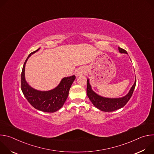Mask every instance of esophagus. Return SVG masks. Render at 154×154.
<instances>
[{"label": "esophagus", "instance_id": "obj_1", "mask_svg": "<svg viewBox=\"0 0 154 154\" xmlns=\"http://www.w3.org/2000/svg\"><path fill=\"white\" fill-rule=\"evenodd\" d=\"M82 74H83V72H82V71H79L77 72V76H79V75H81Z\"/></svg>", "mask_w": 154, "mask_h": 154}]
</instances>
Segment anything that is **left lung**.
Here are the masks:
<instances>
[{"label": "left lung", "mask_w": 154, "mask_h": 154, "mask_svg": "<svg viewBox=\"0 0 154 154\" xmlns=\"http://www.w3.org/2000/svg\"><path fill=\"white\" fill-rule=\"evenodd\" d=\"M119 51L121 53L127 54V52L125 50L118 47ZM136 85V80L135 82L131 88L129 93L124 97L121 98H116V99H110V98H105L102 96H99L95 93L91 89V85L89 83V80H87V88L86 93L88 97H89L91 102L93 104L100 110L103 112H113L122 108L130 100V97L133 94L134 89Z\"/></svg>", "instance_id": "left-lung-1"}]
</instances>
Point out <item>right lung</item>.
<instances>
[{
    "mask_svg": "<svg viewBox=\"0 0 154 154\" xmlns=\"http://www.w3.org/2000/svg\"><path fill=\"white\" fill-rule=\"evenodd\" d=\"M39 49L30 53L26 60L21 72V90L28 102L38 110L53 113L60 109L68 98L70 88L75 79L72 75L63 78L58 86L52 90L40 91L30 86L25 79V66L28 58L32 54Z\"/></svg>",
    "mask_w": 154,
    "mask_h": 154,
    "instance_id": "right-lung-1",
    "label": "right lung"
}]
</instances>
